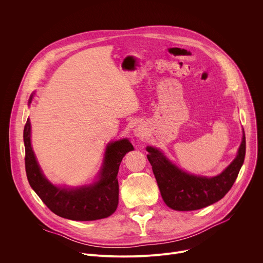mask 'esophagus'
Returning <instances> with one entry per match:
<instances>
[{
  "instance_id": "1",
  "label": "esophagus",
  "mask_w": 263,
  "mask_h": 263,
  "mask_svg": "<svg viewBox=\"0 0 263 263\" xmlns=\"http://www.w3.org/2000/svg\"><path fill=\"white\" fill-rule=\"evenodd\" d=\"M143 131H142V129H140V128H136L135 129V135L137 136V137H142L143 136Z\"/></svg>"
}]
</instances>
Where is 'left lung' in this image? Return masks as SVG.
I'll return each instance as SVG.
<instances>
[{
	"instance_id": "obj_1",
	"label": "left lung",
	"mask_w": 263,
	"mask_h": 263,
	"mask_svg": "<svg viewBox=\"0 0 263 263\" xmlns=\"http://www.w3.org/2000/svg\"><path fill=\"white\" fill-rule=\"evenodd\" d=\"M146 151L164 203L174 210L192 211L219 201L231 190L245 161L246 135L243 132L235 159L219 175L210 178L182 171L156 147L146 146Z\"/></svg>"
}]
</instances>
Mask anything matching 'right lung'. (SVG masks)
Masks as SVG:
<instances>
[{
	"label": "right lung",
	"instance_id": "add662e5",
	"mask_svg": "<svg viewBox=\"0 0 263 263\" xmlns=\"http://www.w3.org/2000/svg\"><path fill=\"white\" fill-rule=\"evenodd\" d=\"M31 95L29 103H31ZM25 166L32 190L55 214L71 220H96L110 216L119 204L118 173L124 156L134 149L127 139L108 143L99 180L91 185L66 189L53 185L43 174L31 146L30 120L24 128Z\"/></svg>",
	"mask_w": 263,
	"mask_h": 263
}]
</instances>
